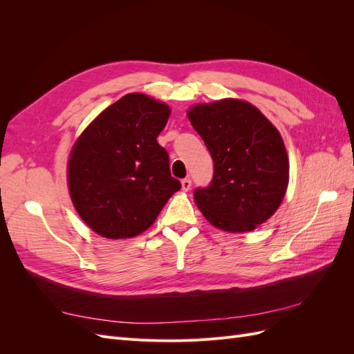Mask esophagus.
I'll list each match as a JSON object with an SVG mask.
<instances>
[{"mask_svg":"<svg viewBox=\"0 0 354 354\" xmlns=\"http://www.w3.org/2000/svg\"><path fill=\"white\" fill-rule=\"evenodd\" d=\"M190 187H192V180L190 178H183V180H181V189H183L185 192H187Z\"/></svg>","mask_w":354,"mask_h":354,"instance_id":"34e87169","label":"esophagus"}]
</instances>
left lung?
I'll list each match as a JSON object with an SVG mask.
<instances>
[{
  "label": "left lung",
  "instance_id": "left-lung-1",
  "mask_svg": "<svg viewBox=\"0 0 354 354\" xmlns=\"http://www.w3.org/2000/svg\"><path fill=\"white\" fill-rule=\"evenodd\" d=\"M189 120L211 153L214 176L195 190V202L212 226L250 232L279 208L289 162L276 127L248 102L223 99L195 104Z\"/></svg>",
  "mask_w": 354,
  "mask_h": 354
}]
</instances>
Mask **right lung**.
<instances>
[{
  "instance_id": "obj_1",
  "label": "right lung",
  "mask_w": 354,
  "mask_h": 354,
  "mask_svg": "<svg viewBox=\"0 0 354 354\" xmlns=\"http://www.w3.org/2000/svg\"><path fill=\"white\" fill-rule=\"evenodd\" d=\"M169 108L131 93L106 108L75 142L68 185L75 209L103 238H133L149 229L181 183L156 138Z\"/></svg>"
}]
</instances>
